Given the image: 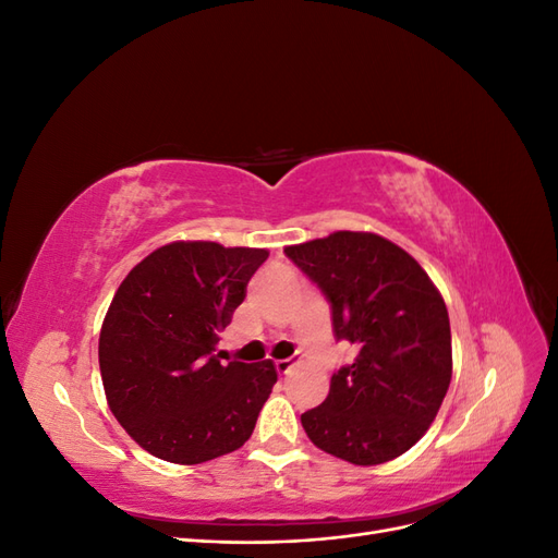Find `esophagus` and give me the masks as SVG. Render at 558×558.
<instances>
[{"label":"esophagus","instance_id":"34e87169","mask_svg":"<svg viewBox=\"0 0 558 558\" xmlns=\"http://www.w3.org/2000/svg\"><path fill=\"white\" fill-rule=\"evenodd\" d=\"M275 367H277V373L283 377V375H289L291 369H293V363L291 361H277L275 363Z\"/></svg>","mask_w":558,"mask_h":558}]
</instances>
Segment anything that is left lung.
<instances>
[{
  "label": "left lung",
  "mask_w": 558,
  "mask_h": 558,
  "mask_svg": "<svg viewBox=\"0 0 558 558\" xmlns=\"http://www.w3.org/2000/svg\"><path fill=\"white\" fill-rule=\"evenodd\" d=\"M332 307V332L359 349L328 398L300 416L310 440L353 465L398 459L426 435L451 381V330L437 286L375 232L337 230L286 246Z\"/></svg>",
  "instance_id": "left-lung-1"
}]
</instances>
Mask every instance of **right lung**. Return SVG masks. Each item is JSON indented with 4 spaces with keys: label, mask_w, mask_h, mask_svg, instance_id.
<instances>
[{
    "label": "right lung",
    "mask_w": 558,
    "mask_h": 558,
    "mask_svg": "<svg viewBox=\"0 0 558 558\" xmlns=\"http://www.w3.org/2000/svg\"><path fill=\"white\" fill-rule=\"evenodd\" d=\"M267 248L172 242L134 265L99 330L109 410L148 453L179 465L240 449L277 384L272 361L221 363L218 332Z\"/></svg>",
    "instance_id": "1"
}]
</instances>
